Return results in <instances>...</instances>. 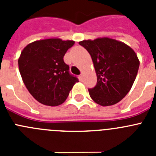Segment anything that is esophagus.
Instances as JSON below:
<instances>
[{
	"label": "esophagus",
	"mask_w": 156,
	"mask_h": 156,
	"mask_svg": "<svg viewBox=\"0 0 156 156\" xmlns=\"http://www.w3.org/2000/svg\"><path fill=\"white\" fill-rule=\"evenodd\" d=\"M79 77H80V79H82V77H83V75H82V74H80V75L79 76Z\"/></svg>",
	"instance_id": "1"
}]
</instances>
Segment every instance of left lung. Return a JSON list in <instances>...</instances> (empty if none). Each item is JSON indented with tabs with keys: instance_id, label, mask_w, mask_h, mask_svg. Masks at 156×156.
<instances>
[{
	"instance_id": "1",
	"label": "left lung",
	"mask_w": 156,
	"mask_h": 156,
	"mask_svg": "<svg viewBox=\"0 0 156 156\" xmlns=\"http://www.w3.org/2000/svg\"><path fill=\"white\" fill-rule=\"evenodd\" d=\"M79 44L91 56L97 74V84L88 89L90 98L102 106L119 102L129 91L138 72L140 62L134 51L108 37Z\"/></svg>"
}]
</instances>
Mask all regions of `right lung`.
Here are the masks:
<instances>
[{
  "mask_svg": "<svg viewBox=\"0 0 156 156\" xmlns=\"http://www.w3.org/2000/svg\"><path fill=\"white\" fill-rule=\"evenodd\" d=\"M74 43L58 38L41 40L28 44L22 51L19 72L27 90L41 104H62L73 85L79 82L63 60Z\"/></svg>",
  "mask_w": 156,
  "mask_h": 156,
  "instance_id": "1",
  "label": "right lung"
}]
</instances>
